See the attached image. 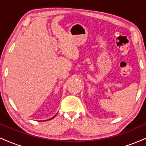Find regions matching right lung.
Returning a JSON list of instances; mask_svg holds the SVG:
<instances>
[{"instance_id": "add662e5", "label": "right lung", "mask_w": 146, "mask_h": 146, "mask_svg": "<svg viewBox=\"0 0 146 146\" xmlns=\"http://www.w3.org/2000/svg\"><path fill=\"white\" fill-rule=\"evenodd\" d=\"M56 117V115H55V116H54V117H52V118H54V117ZM52 118H51V119H52Z\"/></svg>"}]
</instances>
